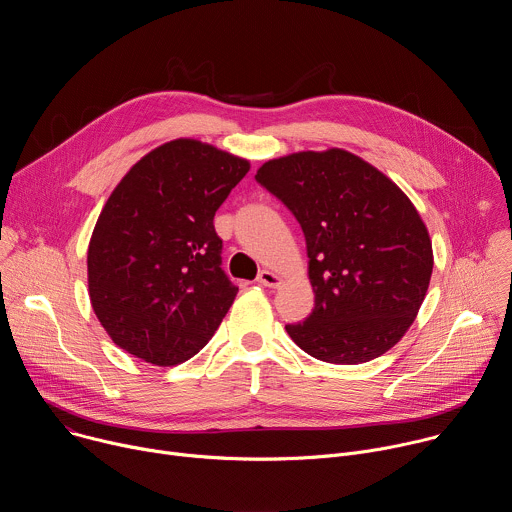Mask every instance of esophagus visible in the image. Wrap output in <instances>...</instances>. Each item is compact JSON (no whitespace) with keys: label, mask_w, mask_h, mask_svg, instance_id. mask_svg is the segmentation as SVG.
<instances>
[{"label":"esophagus","mask_w":512,"mask_h":512,"mask_svg":"<svg viewBox=\"0 0 512 512\" xmlns=\"http://www.w3.org/2000/svg\"><path fill=\"white\" fill-rule=\"evenodd\" d=\"M257 281H259L261 285H265V287H279L283 279H281V275H277V273H273V271H269V269H263V271L259 273Z\"/></svg>","instance_id":"1"}]
</instances>
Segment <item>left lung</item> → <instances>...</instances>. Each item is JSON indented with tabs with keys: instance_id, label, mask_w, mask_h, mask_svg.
<instances>
[{
	"instance_id": "left-lung-1",
	"label": "left lung",
	"mask_w": 512,
	"mask_h": 512,
	"mask_svg": "<svg viewBox=\"0 0 512 512\" xmlns=\"http://www.w3.org/2000/svg\"><path fill=\"white\" fill-rule=\"evenodd\" d=\"M255 180L300 223L314 310L285 330L332 364L369 362L413 324L433 271L431 239L407 194L362 158L330 148L265 162Z\"/></svg>"
}]
</instances>
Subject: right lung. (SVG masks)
Wrapping results in <instances>:
<instances>
[{"label":"right lung","mask_w":512,"mask_h":512,"mask_svg":"<svg viewBox=\"0 0 512 512\" xmlns=\"http://www.w3.org/2000/svg\"><path fill=\"white\" fill-rule=\"evenodd\" d=\"M251 164L180 137L145 154L107 198L87 251L89 298L125 352L174 367L192 358L235 302L214 212Z\"/></svg>","instance_id":"add662e5"}]
</instances>
